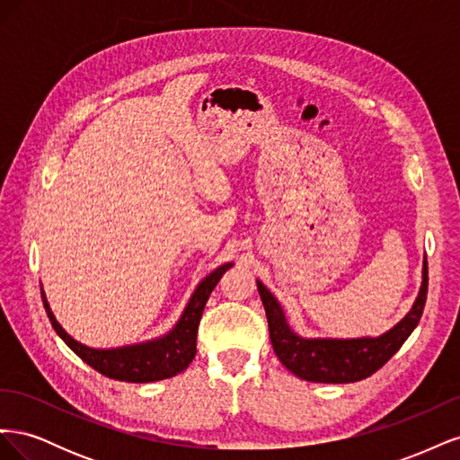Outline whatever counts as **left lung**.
I'll return each instance as SVG.
<instances>
[{"label":"left lung","instance_id":"obj_1","mask_svg":"<svg viewBox=\"0 0 460 460\" xmlns=\"http://www.w3.org/2000/svg\"><path fill=\"white\" fill-rule=\"evenodd\" d=\"M257 289L267 313L270 343L280 363L301 380L349 384L382 368L419 326L428 294V261L424 255L420 289L409 313L394 328L374 338H305L289 326L280 301L261 280Z\"/></svg>","mask_w":460,"mask_h":460}]
</instances>
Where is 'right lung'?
<instances>
[{
	"label": "right lung",
	"mask_w": 460,
	"mask_h": 460,
	"mask_svg": "<svg viewBox=\"0 0 460 460\" xmlns=\"http://www.w3.org/2000/svg\"><path fill=\"white\" fill-rule=\"evenodd\" d=\"M234 262H225L208 272L203 280L193 289L186 307L176 320V324L161 333L159 338L147 341L120 345V347H90L75 340L55 318L46 291L41 288V299L49 316V323L58 336L71 347V349L90 365L93 370L107 376V378L132 382V384H147L159 382L164 378H172L188 368V365L196 357V341H198V326L205 309V303L211 296V291L218 284L220 276L225 274Z\"/></svg>",
	"instance_id": "obj_1"
}]
</instances>
